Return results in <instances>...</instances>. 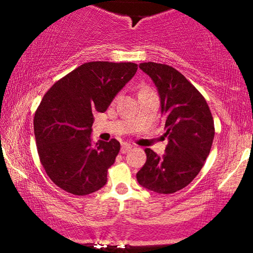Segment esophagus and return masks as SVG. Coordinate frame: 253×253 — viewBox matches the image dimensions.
I'll return each instance as SVG.
<instances>
[{
    "instance_id": "esophagus-1",
    "label": "esophagus",
    "mask_w": 253,
    "mask_h": 253,
    "mask_svg": "<svg viewBox=\"0 0 253 253\" xmlns=\"http://www.w3.org/2000/svg\"><path fill=\"white\" fill-rule=\"evenodd\" d=\"M132 148V145L131 144H127V142H123L122 144V147H121V153L122 154H126L130 151V149Z\"/></svg>"
}]
</instances>
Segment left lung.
<instances>
[{"label":"left lung","instance_id":"8db88e82","mask_svg":"<svg viewBox=\"0 0 253 253\" xmlns=\"http://www.w3.org/2000/svg\"><path fill=\"white\" fill-rule=\"evenodd\" d=\"M139 68L159 91L168 145L162 157L145 149L147 160L137 180L155 193L172 194L189 185L204 166L214 138L213 118L204 97L177 69L152 61Z\"/></svg>","mask_w":253,"mask_h":253}]
</instances>
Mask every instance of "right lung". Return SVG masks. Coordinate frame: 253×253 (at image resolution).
Returning <instances> with one entry per match:
<instances>
[{
  "label": "right lung",
  "instance_id": "obj_1",
  "mask_svg": "<svg viewBox=\"0 0 253 253\" xmlns=\"http://www.w3.org/2000/svg\"><path fill=\"white\" fill-rule=\"evenodd\" d=\"M133 63L90 61L47 90L34 116L38 153L49 178L74 195L97 192L107 181L121 145L91 141L93 113H104L133 78Z\"/></svg>",
  "mask_w": 253,
  "mask_h": 253
}]
</instances>
